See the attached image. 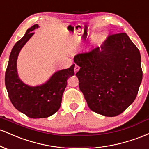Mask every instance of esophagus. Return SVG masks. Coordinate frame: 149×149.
<instances>
[{
    "mask_svg": "<svg viewBox=\"0 0 149 149\" xmlns=\"http://www.w3.org/2000/svg\"><path fill=\"white\" fill-rule=\"evenodd\" d=\"M80 69V67L79 66H78V65H76V66H75V67H74V71H75V73H76L77 71H78V70Z\"/></svg>",
    "mask_w": 149,
    "mask_h": 149,
    "instance_id": "1",
    "label": "esophagus"
}]
</instances>
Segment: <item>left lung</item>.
<instances>
[{"instance_id": "left-lung-1", "label": "left lung", "mask_w": 149, "mask_h": 149, "mask_svg": "<svg viewBox=\"0 0 149 149\" xmlns=\"http://www.w3.org/2000/svg\"><path fill=\"white\" fill-rule=\"evenodd\" d=\"M79 88L92 111L108 117L133 103L141 80L139 49L125 33L109 35L99 47L75 56Z\"/></svg>"}]
</instances>
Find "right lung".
Returning a JSON list of instances; mask_svg holds the SVG:
<instances>
[{"instance_id": "obj_1", "label": "right lung", "mask_w": 149, "mask_h": 149, "mask_svg": "<svg viewBox=\"0 0 149 149\" xmlns=\"http://www.w3.org/2000/svg\"><path fill=\"white\" fill-rule=\"evenodd\" d=\"M38 25L32 26L16 42L10 53L5 76V83L12 104L19 111L31 118H47L59 109L67 79L74 75L73 64L69 69L55 72L45 83L31 87L26 85L18 76L17 59L23 46L33 35Z\"/></svg>"}]
</instances>
